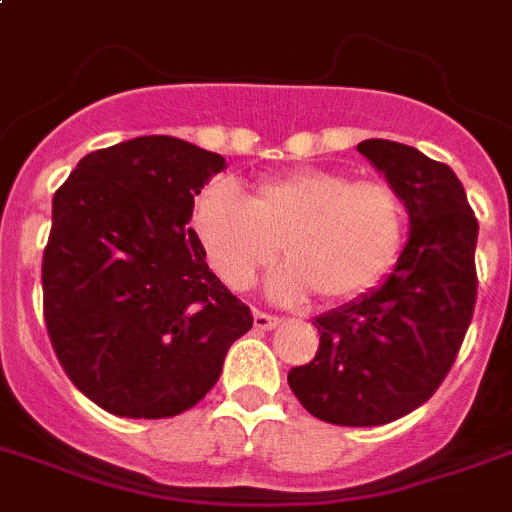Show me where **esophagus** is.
I'll return each instance as SVG.
<instances>
[{
  "mask_svg": "<svg viewBox=\"0 0 512 512\" xmlns=\"http://www.w3.org/2000/svg\"><path fill=\"white\" fill-rule=\"evenodd\" d=\"M277 324H280V316L264 314V311H259V308L253 311V327H256V329H264V332H266V329H274Z\"/></svg>",
  "mask_w": 512,
  "mask_h": 512,
  "instance_id": "obj_1",
  "label": "esophagus"
}]
</instances>
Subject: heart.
<instances>
[{
  "instance_id": "b5f03b06",
  "label": "heart",
  "mask_w": 512,
  "mask_h": 512,
  "mask_svg": "<svg viewBox=\"0 0 512 512\" xmlns=\"http://www.w3.org/2000/svg\"><path fill=\"white\" fill-rule=\"evenodd\" d=\"M190 227L219 280L248 290L280 251L272 293L348 303L382 285L403 256L408 211L398 190L340 170H298L243 196L227 180L204 185Z\"/></svg>"
}]
</instances>
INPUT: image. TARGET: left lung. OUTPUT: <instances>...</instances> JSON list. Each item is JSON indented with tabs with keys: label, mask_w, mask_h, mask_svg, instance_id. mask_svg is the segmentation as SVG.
Instances as JSON below:
<instances>
[{
	"label": "left lung",
	"mask_w": 512,
	"mask_h": 512,
	"mask_svg": "<svg viewBox=\"0 0 512 512\" xmlns=\"http://www.w3.org/2000/svg\"><path fill=\"white\" fill-rule=\"evenodd\" d=\"M411 217V238L382 287L316 319L319 350L287 384L311 416L382 426L426 403L453 369L476 306L479 222L455 172L413 146L358 143Z\"/></svg>",
	"instance_id": "obj_1"
}]
</instances>
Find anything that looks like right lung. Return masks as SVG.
<instances>
[{"label": "right lung", "mask_w": 512, "mask_h": 512, "mask_svg": "<svg viewBox=\"0 0 512 512\" xmlns=\"http://www.w3.org/2000/svg\"><path fill=\"white\" fill-rule=\"evenodd\" d=\"M225 159L172 135L91 151L59 185L44 322L70 382L122 418H170L217 384L253 314L206 264L193 196Z\"/></svg>", "instance_id": "obj_1"}]
</instances>
